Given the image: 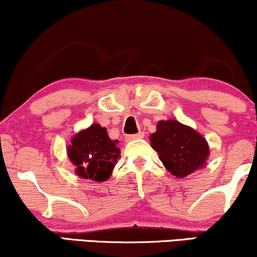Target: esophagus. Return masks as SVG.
Listing matches in <instances>:
<instances>
[{
	"label": "esophagus",
	"mask_w": 257,
	"mask_h": 257,
	"mask_svg": "<svg viewBox=\"0 0 257 257\" xmlns=\"http://www.w3.org/2000/svg\"><path fill=\"white\" fill-rule=\"evenodd\" d=\"M145 137V134L142 132L138 133V134H134V135H128V137L125 138L126 141H132V140H137V139H142Z\"/></svg>",
	"instance_id": "1"
}]
</instances>
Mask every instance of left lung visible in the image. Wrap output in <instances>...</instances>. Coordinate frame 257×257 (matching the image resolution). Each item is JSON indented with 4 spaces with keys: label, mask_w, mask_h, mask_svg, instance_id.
<instances>
[{
    "label": "left lung",
    "mask_w": 257,
    "mask_h": 257,
    "mask_svg": "<svg viewBox=\"0 0 257 257\" xmlns=\"http://www.w3.org/2000/svg\"><path fill=\"white\" fill-rule=\"evenodd\" d=\"M150 140L166 170L177 178L203 168L209 156L206 139L175 119L160 120Z\"/></svg>",
    "instance_id": "left-lung-1"
}]
</instances>
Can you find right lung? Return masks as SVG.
<instances>
[{"mask_svg": "<svg viewBox=\"0 0 257 257\" xmlns=\"http://www.w3.org/2000/svg\"><path fill=\"white\" fill-rule=\"evenodd\" d=\"M117 142L111 140L106 128L98 123L78 133L67 148L76 175L95 182L106 181L119 158Z\"/></svg>", "mask_w": 257, "mask_h": 257, "instance_id": "add662e5", "label": "right lung"}]
</instances>
